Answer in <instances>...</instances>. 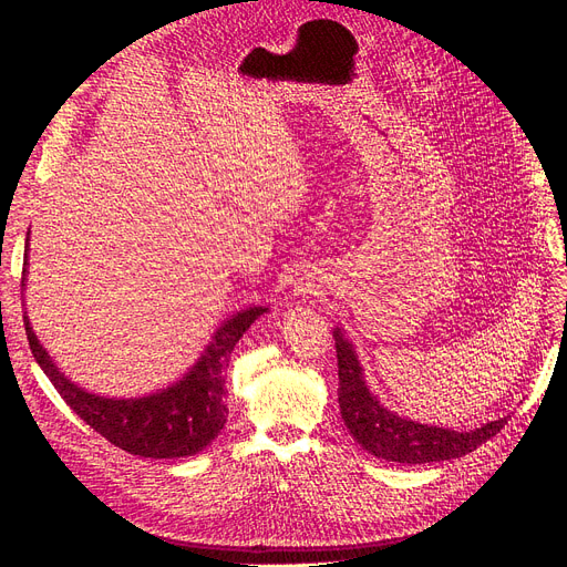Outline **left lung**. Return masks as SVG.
I'll return each mask as SVG.
<instances>
[{"label":"left lung","instance_id":"1","mask_svg":"<svg viewBox=\"0 0 567 567\" xmlns=\"http://www.w3.org/2000/svg\"><path fill=\"white\" fill-rule=\"evenodd\" d=\"M336 352H338V404L340 416L346 421L350 435L362 444L369 454L398 461V463H433L461 458L477 450L480 444L494 437L506 425L508 416L489 421L468 433L450 431V427L427 425L400 416L390 411L369 390L364 369L346 331L336 326Z\"/></svg>","mask_w":567,"mask_h":567}]
</instances>
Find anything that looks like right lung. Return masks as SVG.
<instances>
[{
  "label": "right lung",
  "instance_id": "obj_1",
  "mask_svg": "<svg viewBox=\"0 0 567 567\" xmlns=\"http://www.w3.org/2000/svg\"><path fill=\"white\" fill-rule=\"evenodd\" d=\"M30 234V231H28ZM30 241V238H28ZM28 244L23 257V290L28 277ZM269 307L252 305L231 315L213 333L198 362L182 379L144 398H104L75 385L42 348L28 312H23L25 336L32 357L54 383L65 404L87 421L99 435L115 447L144 458H179L203 452L225 427L229 409L225 404V373L236 342Z\"/></svg>",
  "mask_w": 567,
  "mask_h": 567
}]
</instances>
